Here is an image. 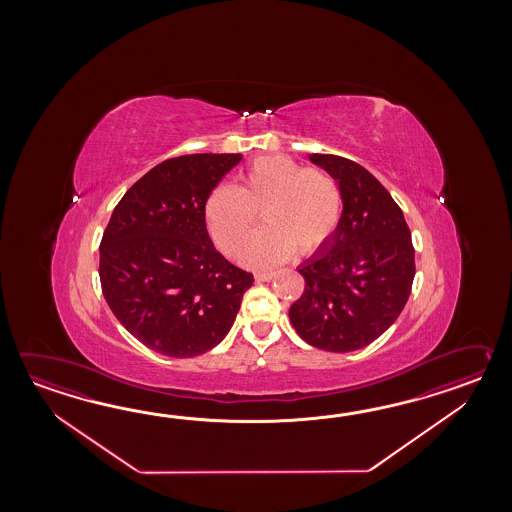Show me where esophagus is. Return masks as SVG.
<instances>
[{
  "label": "esophagus",
  "instance_id": "esophagus-1",
  "mask_svg": "<svg viewBox=\"0 0 512 512\" xmlns=\"http://www.w3.org/2000/svg\"><path fill=\"white\" fill-rule=\"evenodd\" d=\"M254 278H256V282H271L274 272H256Z\"/></svg>",
  "mask_w": 512,
  "mask_h": 512
}]
</instances>
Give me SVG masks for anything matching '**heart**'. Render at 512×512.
Masks as SVG:
<instances>
[{
	"mask_svg": "<svg viewBox=\"0 0 512 512\" xmlns=\"http://www.w3.org/2000/svg\"><path fill=\"white\" fill-rule=\"evenodd\" d=\"M265 228L243 244L240 260L249 267H272L300 254L322 251L335 238L342 218L337 181L320 168H302L285 155L252 161L241 185H219L205 205L212 240L225 254H236L257 210Z\"/></svg>",
	"mask_w": 512,
	"mask_h": 512,
	"instance_id": "b5f03b06",
	"label": "heart"
}]
</instances>
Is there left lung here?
<instances>
[{
	"mask_svg": "<svg viewBox=\"0 0 512 512\" xmlns=\"http://www.w3.org/2000/svg\"><path fill=\"white\" fill-rule=\"evenodd\" d=\"M342 194L335 238L305 260L304 294L289 318L307 344L335 353L366 348L401 315L412 291L415 251L403 210L355 161L311 153Z\"/></svg>",
	"mask_w": 512,
	"mask_h": 512,
	"instance_id": "obj_1",
	"label": "left lung"
}]
</instances>
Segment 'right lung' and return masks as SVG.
Wrapping results in <instances>:
<instances>
[{"label":"right lung","instance_id":"add662e5","mask_svg":"<svg viewBox=\"0 0 512 512\" xmlns=\"http://www.w3.org/2000/svg\"><path fill=\"white\" fill-rule=\"evenodd\" d=\"M241 153H194L157 164L113 210L100 241L109 309L144 346L174 359L216 348L251 287L208 236L205 205Z\"/></svg>","mask_w":512,"mask_h":512}]
</instances>
